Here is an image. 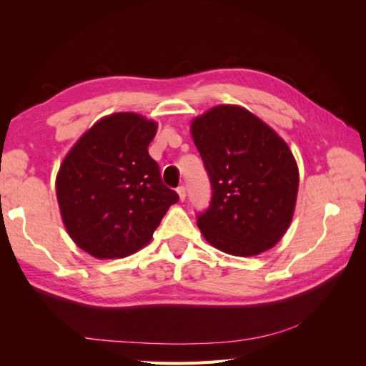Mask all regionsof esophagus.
Masks as SVG:
<instances>
[{
  "instance_id": "obj_1",
  "label": "esophagus",
  "mask_w": 366,
  "mask_h": 366,
  "mask_svg": "<svg viewBox=\"0 0 366 366\" xmlns=\"http://www.w3.org/2000/svg\"><path fill=\"white\" fill-rule=\"evenodd\" d=\"M177 194H179L180 202H184V198H186V189H184V186H180L179 189H177Z\"/></svg>"
}]
</instances>
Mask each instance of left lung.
<instances>
[{"mask_svg":"<svg viewBox=\"0 0 366 366\" xmlns=\"http://www.w3.org/2000/svg\"><path fill=\"white\" fill-rule=\"evenodd\" d=\"M212 183V202L197 226L215 249L257 257L274 247L293 219L299 169L272 127L239 105H217L191 122Z\"/></svg>","mask_w":366,"mask_h":366,"instance_id":"obj_1","label":"left lung"}]
</instances>
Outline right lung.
I'll return each instance as SVG.
<instances>
[{
  "instance_id": "1",
  "label": "right lung",
  "mask_w": 366,
  "mask_h": 366,
  "mask_svg": "<svg viewBox=\"0 0 366 366\" xmlns=\"http://www.w3.org/2000/svg\"><path fill=\"white\" fill-rule=\"evenodd\" d=\"M157 122L113 113L86 129L64 157L56 197L65 230L97 259L145 247L179 195L162 183L148 152Z\"/></svg>"
}]
</instances>
